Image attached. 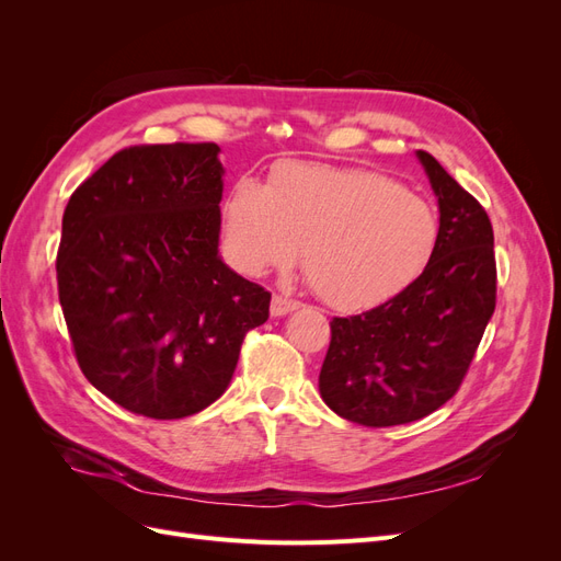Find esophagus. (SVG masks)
I'll use <instances>...</instances> for the list:
<instances>
[{"label":"esophagus","instance_id":"esophagus-1","mask_svg":"<svg viewBox=\"0 0 561 561\" xmlns=\"http://www.w3.org/2000/svg\"><path fill=\"white\" fill-rule=\"evenodd\" d=\"M299 307H301V304L297 299L274 295V299H271V316H285V313H290V311H295Z\"/></svg>","mask_w":561,"mask_h":561}]
</instances>
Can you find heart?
<instances>
[{
	"label": "heart",
	"mask_w": 561,
	"mask_h": 561,
	"mask_svg": "<svg viewBox=\"0 0 561 561\" xmlns=\"http://www.w3.org/2000/svg\"><path fill=\"white\" fill-rule=\"evenodd\" d=\"M222 243L248 276L301 268L334 309L358 311L410 287L435 257L439 215L379 171L278 163L266 186L243 178L222 203Z\"/></svg>",
	"instance_id": "obj_1"
}]
</instances>
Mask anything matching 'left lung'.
Segmentation results:
<instances>
[{
  "mask_svg": "<svg viewBox=\"0 0 561 561\" xmlns=\"http://www.w3.org/2000/svg\"><path fill=\"white\" fill-rule=\"evenodd\" d=\"M439 206V243L428 268L379 307L332 318L320 396L367 428L400 426L456 396L496 309L494 229L489 215L428 151H416Z\"/></svg>",
  "mask_w": 561,
  "mask_h": 561,
  "instance_id": "8db88e82",
  "label": "left lung"
}]
</instances>
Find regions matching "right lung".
<instances>
[{"label":"right lung","instance_id":"1","mask_svg":"<svg viewBox=\"0 0 561 561\" xmlns=\"http://www.w3.org/2000/svg\"><path fill=\"white\" fill-rule=\"evenodd\" d=\"M215 142L126 147L67 203L58 297L100 393L184 419L225 393L271 293L217 254L225 168Z\"/></svg>","mask_w":561,"mask_h":561}]
</instances>
